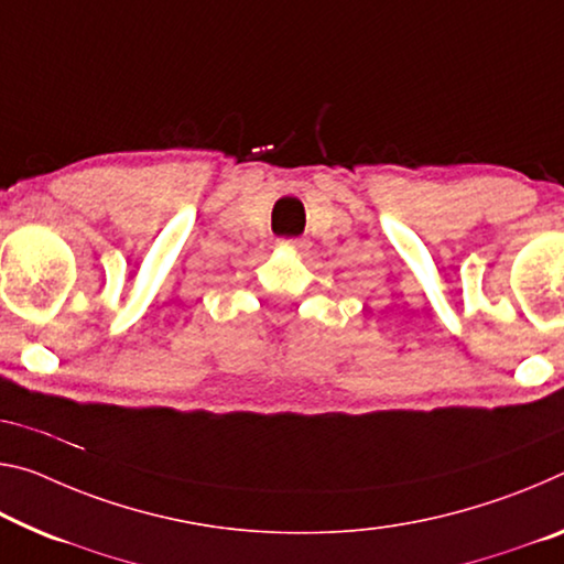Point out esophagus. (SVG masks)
Segmentation results:
<instances>
[{
  "label": "esophagus",
  "mask_w": 564,
  "mask_h": 564,
  "mask_svg": "<svg viewBox=\"0 0 564 564\" xmlns=\"http://www.w3.org/2000/svg\"><path fill=\"white\" fill-rule=\"evenodd\" d=\"M281 248H285V250H293V253H306V250L311 248V240H306V238H293V240H281L279 243Z\"/></svg>",
  "instance_id": "obj_1"
}]
</instances>
